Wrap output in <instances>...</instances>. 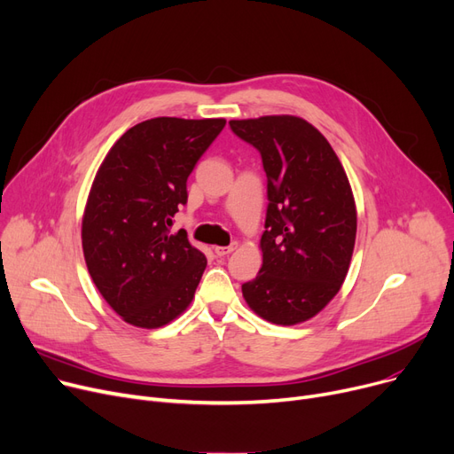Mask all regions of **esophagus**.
<instances>
[{"label": "esophagus", "mask_w": 454, "mask_h": 454, "mask_svg": "<svg viewBox=\"0 0 454 454\" xmlns=\"http://www.w3.org/2000/svg\"><path fill=\"white\" fill-rule=\"evenodd\" d=\"M238 249V244L236 242H232L231 246H227V247H220V246H216L215 247V253L218 254V256H227V254H231L232 251H236Z\"/></svg>", "instance_id": "1"}]
</instances>
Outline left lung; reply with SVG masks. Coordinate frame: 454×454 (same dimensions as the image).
I'll use <instances>...</instances> for the list:
<instances>
[{"instance_id":"8db88e82","label":"left lung","mask_w":454,"mask_h":454,"mask_svg":"<svg viewBox=\"0 0 454 454\" xmlns=\"http://www.w3.org/2000/svg\"><path fill=\"white\" fill-rule=\"evenodd\" d=\"M229 124L260 152L268 176L262 268L242 286L244 299L273 325L304 323L337 295L350 268L357 232L350 181L326 137L301 117Z\"/></svg>"}]
</instances>
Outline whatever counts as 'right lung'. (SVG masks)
<instances>
[{
    "label": "right lung",
    "mask_w": 454,
    "mask_h": 454,
    "mask_svg": "<svg viewBox=\"0 0 454 454\" xmlns=\"http://www.w3.org/2000/svg\"><path fill=\"white\" fill-rule=\"evenodd\" d=\"M225 119L155 117L129 128L95 176L82 218L88 271L104 301L131 326L161 328L194 299L207 268L172 218L186 179Z\"/></svg>",
    "instance_id": "right-lung-1"
}]
</instances>
